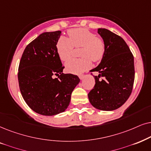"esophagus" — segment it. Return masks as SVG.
<instances>
[{
    "label": "esophagus",
    "instance_id": "1",
    "mask_svg": "<svg viewBox=\"0 0 151 151\" xmlns=\"http://www.w3.org/2000/svg\"><path fill=\"white\" fill-rule=\"evenodd\" d=\"M84 77H85V76L83 75V74H80V75H79V79H81V80H82L84 78Z\"/></svg>",
    "mask_w": 151,
    "mask_h": 151
}]
</instances>
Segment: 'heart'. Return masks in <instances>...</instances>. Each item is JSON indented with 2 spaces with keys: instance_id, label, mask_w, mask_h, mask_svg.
<instances>
[{
  "instance_id": "1",
  "label": "heart",
  "mask_w": 151,
  "mask_h": 151,
  "mask_svg": "<svg viewBox=\"0 0 151 151\" xmlns=\"http://www.w3.org/2000/svg\"><path fill=\"white\" fill-rule=\"evenodd\" d=\"M68 38L62 37L57 45L58 55L62 61L71 57L74 47H81L80 59H71L65 63V69L72 74H81L91 67V60L98 62L103 59L106 52L105 42L96 37L93 32L85 28L71 29L68 32Z\"/></svg>"
}]
</instances>
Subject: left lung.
Segmentation results:
<instances>
[{"instance_id":"1","label":"left lung","mask_w":151,"mask_h":151,"mask_svg":"<svg viewBox=\"0 0 151 151\" xmlns=\"http://www.w3.org/2000/svg\"><path fill=\"white\" fill-rule=\"evenodd\" d=\"M98 33L105 42L106 52L99 65L90 70L98 72L99 75L94 76L95 85L88 96L96 109L110 111L121 107L131 94L134 57L121 37L104 28L98 29ZM100 77L103 79L100 80Z\"/></svg>"}]
</instances>
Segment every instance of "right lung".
I'll return each mask as SVG.
<instances>
[{
    "mask_svg": "<svg viewBox=\"0 0 151 151\" xmlns=\"http://www.w3.org/2000/svg\"><path fill=\"white\" fill-rule=\"evenodd\" d=\"M61 34L42 33L27 45L20 61L18 79L22 96L32 110L42 115L65 111L80 81L77 75L63 73L57 50Z\"/></svg>",
    "mask_w": 151,
    "mask_h": 151,
    "instance_id": "right-lung-1",
    "label": "right lung"
}]
</instances>
